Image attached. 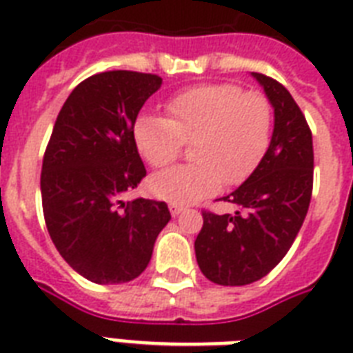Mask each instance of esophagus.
<instances>
[{"instance_id":"1","label":"esophagus","mask_w":353,"mask_h":353,"mask_svg":"<svg viewBox=\"0 0 353 353\" xmlns=\"http://www.w3.org/2000/svg\"><path fill=\"white\" fill-rule=\"evenodd\" d=\"M187 209L185 205H176V203H170V212L172 216H179L183 212V210Z\"/></svg>"}]
</instances>
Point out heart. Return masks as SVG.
Masks as SVG:
<instances>
[{
	"instance_id": "obj_1",
	"label": "heart",
	"mask_w": 353,
	"mask_h": 353,
	"mask_svg": "<svg viewBox=\"0 0 353 353\" xmlns=\"http://www.w3.org/2000/svg\"><path fill=\"white\" fill-rule=\"evenodd\" d=\"M168 119L144 113L133 124V141L148 165L161 168L192 143L190 159L155 174L150 190L168 203H196L216 194L223 181L238 185L268 152L273 108L260 91L236 84L192 88L170 99Z\"/></svg>"
}]
</instances>
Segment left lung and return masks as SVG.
<instances>
[{
    "mask_svg": "<svg viewBox=\"0 0 353 353\" xmlns=\"http://www.w3.org/2000/svg\"><path fill=\"white\" fill-rule=\"evenodd\" d=\"M274 108L268 152L234 192L221 198L234 214L203 210L194 241L201 273L214 284L256 282L285 256L301 231L313 190V139L306 117L284 85L252 73Z\"/></svg>",
    "mask_w": 353,
    "mask_h": 353,
    "instance_id": "obj_1",
    "label": "left lung"
}]
</instances>
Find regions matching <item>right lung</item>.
I'll return each mask as SVG.
<instances>
[{"label": "right lung", "mask_w": 353, "mask_h": 353, "mask_svg": "<svg viewBox=\"0 0 353 353\" xmlns=\"http://www.w3.org/2000/svg\"><path fill=\"white\" fill-rule=\"evenodd\" d=\"M161 82L137 71L82 80L47 143L40 177L47 231L63 260L95 284L137 279L172 218L165 201H121L146 176L133 124Z\"/></svg>", "instance_id": "right-lung-1"}]
</instances>
